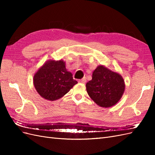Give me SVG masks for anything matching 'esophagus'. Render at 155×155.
I'll return each mask as SVG.
<instances>
[{
	"label": "esophagus",
	"mask_w": 155,
	"mask_h": 155,
	"mask_svg": "<svg viewBox=\"0 0 155 155\" xmlns=\"http://www.w3.org/2000/svg\"><path fill=\"white\" fill-rule=\"evenodd\" d=\"M79 83H86V81H87V80H86V78H83V79H79V80L78 81Z\"/></svg>",
	"instance_id": "1"
}]
</instances>
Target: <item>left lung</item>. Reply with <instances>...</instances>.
<instances>
[{
	"mask_svg": "<svg viewBox=\"0 0 155 155\" xmlns=\"http://www.w3.org/2000/svg\"><path fill=\"white\" fill-rule=\"evenodd\" d=\"M124 79L118 73L104 65H99L92 72V79L86 84L88 96L101 107L115 105L125 91Z\"/></svg>",
	"mask_w": 155,
	"mask_h": 155,
	"instance_id": "1",
	"label": "left lung"
}]
</instances>
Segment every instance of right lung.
<instances>
[{
	"instance_id": "obj_1",
	"label": "right lung",
	"mask_w": 155,
	"mask_h": 155,
	"mask_svg": "<svg viewBox=\"0 0 155 155\" xmlns=\"http://www.w3.org/2000/svg\"><path fill=\"white\" fill-rule=\"evenodd\" d=\"M33 82L37 93L49 101L60 99L78 83L62 59L46 61L35 73Z\"/></svg>"
}]
</instances>
